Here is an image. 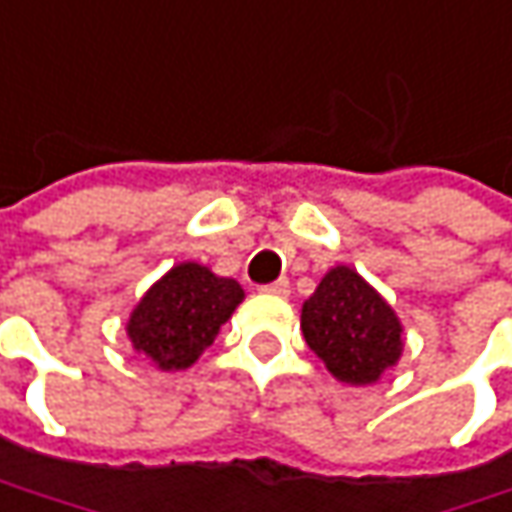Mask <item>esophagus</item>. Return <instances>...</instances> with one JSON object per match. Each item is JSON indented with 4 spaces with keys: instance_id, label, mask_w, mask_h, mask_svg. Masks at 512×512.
Returning a JSON list of instances; mask_svg holds the SVG:
<instances>
[{
    "instance_id": "1",
    "label": "esophagus",
    "mask_w": 512,
    "mask_h": 512,
    "mask_svg": "<svg viewBox=\"0 0 512 512\" xmlns=\"http://www.w3.org/2000/svg\"><path fill=\"white\" fill-rule=\"evenodd\" d=\"M260 289H263V292H269V295H289V281H286V278H278V281L260 286Z\"/></svg>"
}]
</instances>
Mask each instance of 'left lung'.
Returning <instances> with one entry per match:
<instances>
[{
  "label": "left lung",
  "instance_id": "left-lung-1",
  "mask_svg": "<svg viewBox=\"0 0 512 512\" xmlns=\"http://www.w3.org/2000/svg\"><path fill=\"white\" fill-rule=\"evenodd\" d=\"M301 330L327 371L350 382H376L400 359L403 327L394 310L353 269H330L301 310Z\"/></svg>",
  "mask_w": 512,
  "mask_h": 512
}]
</instances>
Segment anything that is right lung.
<instances>
[{
	"label": "right lung",
	"mask_w": 512,
	"mask_h": 512,
	"mask_svg": "<svg viewBox=\"0 0 512 512\" xmlns=\"http://www.w3.org/2000/svg\"><path fill=\"white\" fill-rule=\"evenodd\" d=\"M240 301L237 281L217 278L199 263H182L138 301L127 333L162 371H182L214 342Z\"/></svg>",
	"instance_id": "1"
}]
</instances>
